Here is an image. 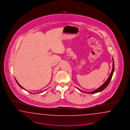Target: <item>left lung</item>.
<instances>
[{"mask_svg": "<svg viewBox=\"0 0 130 130\" xmlns=\"http://www.w3.org/2000/svg\"><path fill=\"white\" fill-rule=\"evenodd\" d=\"M112 60H113L112 69V71H111V73H110V75L109 76V78L107 79V80L105 82V83H104L100 87V88H99L98 89H97V90H95L94 91H92V92H88V93H89V94H93V93H97V92H100V91H102V90H103L108 85V84H109V83L110 82V80H111V78H112V76L113 74V72H114V60H113V58H112ZM77 89H78V88H77ZM78 89L79 90V91H82V92H83V91L80 90L79 89Z\"/></svg>", "mask_w": 130, "mask_h": 130, "instance_id": "left-lung-1", "label": "left lung"}]
</instances>
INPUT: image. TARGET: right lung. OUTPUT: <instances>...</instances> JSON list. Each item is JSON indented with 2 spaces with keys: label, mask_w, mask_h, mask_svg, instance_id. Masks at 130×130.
I'll use <instances>...</instances> for the list:
<instances>
[{
  "label": "right lung",
  "mask_w": 130,
  "mask_h": 130,
  "mask_svg": "<svg viewBox=\"0 0 130 130\" xmlns=\"http://www.w3.org/2000/svg\"><path fill=\"white\" fill-rule=\"evenodd\" d=\"M16 82H17V83H18V85H19V86H20V87H21V88H22V89H24V90H25V89H24L23 88V87H22L21 86H20V84H19V83H18V82H17V80H16ZM30 93H31V92H30Z\"/></svg>",
  "instance_id": "right-lung-1"
}]
</instances>
